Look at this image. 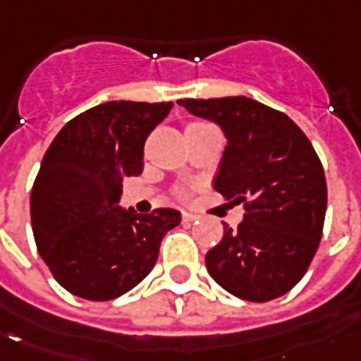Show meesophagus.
<instances>
[{"mask_svg":"<svg viewBox=\"0 0 361 361\" xmlns=\"http://www.w3.org/2000/svg\"><path fill=\"white\" fill-rule=\"evenodd\" d=\"M196 218H198V216H196V214H192V212H183V224H192L196 220Z\"/></svg>","mask_w":361,"mask_h":361,"instance_id":"esophagus-1","label":"esophagus"}]
</instances>
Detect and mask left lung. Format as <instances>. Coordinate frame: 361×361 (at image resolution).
<instances>
[{
	"instance_id": "1",
	"label": "left lung",
	"mask_w": 361,
	"mask_h": 361,
	"mask_svg": "<svg viewBox=\"0 0 361 361\" xmlns=\"http://www.w3.org/2000/svg\"><path fill=\"white\" fill-rule=\"evenodd\" d=\"M226 135L214 188L245 214L238 230L206 253L222 289L253 302L289 293L309 269L322 238L326 178L309 137L285 114L245 96L178 100Z\"/></svg>"
}]
</instances>
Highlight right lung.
Here are the masks:
<instances>
[{
    "mask_svg": "<svg viewBox=\"0 0 361 361\" xmlns=\"http://www.w3.org/2000/svg\"><path fill=\"white\" fill-rule=\"evenodd\" d=\"M173 102H106L71 119L47 149L31 190L37 250L64 289L111 300L147 277L180 212L121 208V183L143 171L147 135Z\"/></svg>",
    "mask_w": 361,
    "mask_h": 361,
    "instance_id": "obj_1",
    "label": "right lung"
}]
</instances>
